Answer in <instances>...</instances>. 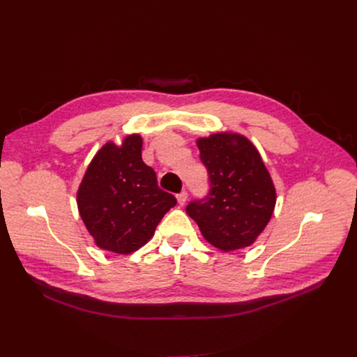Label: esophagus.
Instances as JSON below:
<instances>
[{
	"label": "esophagus",
	"mask_w": 357,
	"mask_h": 357,
	"mask_svg": "<svg viewBox=\"0 0 357 357\" xmlns=\"http://www.w3.org/2000/svg\"><path fill=\"white\" fill-rule=\"evenodd\" d=\"M177 200H178V205H180V206H183L184 203L188 202V192H184V190H183V192H180V193L177 195Z\"/></svg>",
	"instance_id": "esophagus-1"
}]
</instances>
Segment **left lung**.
<instances>
[{"label": "left lung", "instance_id": "left-lung-1", "mask_svg": "<svg viewBox=\"0 0 357 357\" xmlns=\"http://www.w3.org/2000/svg\"><path fill=\"white\" fill-rule=\"evenodd\" d=\"M197 148L211 189L185 212L213 247L232 251L251 245L276 205L275 185L257 148L243 135L227 132L197 139Z\"/></svg>", "mask_w": 357, "mask_h": 357}]
</instances>
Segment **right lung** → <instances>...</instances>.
Here are the masks:
<instances>
[{
  "label": "right lung",
  "instance_id": "obj_1",
  "mask_svg": "<svg viewBox=\"0 0 357 357\" xmlns=\"http://www.w3.org/2000/svg\"><path fill=\"white\" fill-rule=\"evenodd\" d=\"M82 222L97 247L117 254L148 243L176 197L161 190L155 172L142 161V138L129 135L101 146L77 193Z\"/></svg>",
  "mask_w": 357,
  "mask_h": 357
}]
</instances>
